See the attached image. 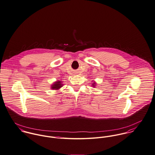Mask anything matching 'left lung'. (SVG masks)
Instances as JSON below:
<instances>
[{"instance_id": "left-lung-1", "label": "left lung", "mask_w": 155, "mask_h": 155, "mask_svg": "<svg viewBox=\"0 0 155 155\" xmlns=\"http://www.w3.org/2000/svg\"><path fill=\"white\" fill-rule=\"evenodd\" d=\"M93 81V83L91 84L92 87H93L94 88V87H96V83L94 81Z\"/></svg>"}]
</instances>
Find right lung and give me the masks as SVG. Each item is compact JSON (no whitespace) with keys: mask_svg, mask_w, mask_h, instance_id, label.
<instances>
[{"mask_svg":"<svg viewBox=\"0 0 155 155\" xmlns=\"http://www.w3.org/2000/svg\"><path fill=\"white\" fill-rule=\"evenodd\" d=\"M64 86V84L62 83V81H56L55 82H54L52 85H51V89L52 90H58L59 89H60L62 86Z\"/></svg>","mask_w":155,"mask_h":155,"instance_id":"obj_1","label":"right lung"}]
</instances>
